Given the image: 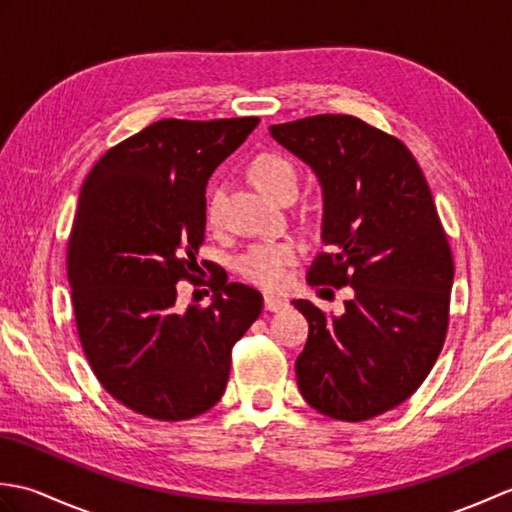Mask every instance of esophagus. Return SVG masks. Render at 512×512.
<instances>
[{
  "label": "esophagus",
  "mask_w": 512,
  "mask_h": 512,
  "mask_svg": "<svg viewBox=\"0 0 512 512\" xmlns=\"http://www.w3.org/2000/svg\"><path fill=\"white\" fill-rule=\"evenodd\" d=\"M264 306L268 312H281L288 308V299L277 295H264Z\"/></svg>",
  "instance_id": "esophagus-1"
}]
</instances>
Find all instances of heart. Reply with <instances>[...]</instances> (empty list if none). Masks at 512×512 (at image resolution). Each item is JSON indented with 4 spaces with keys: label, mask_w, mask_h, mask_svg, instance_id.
<instances>
[{
    "label": "heart",
    "mask_w": 512,
    "mask_h": 512,
    "mask_svg": "<svg viewBox=\"0 0 512 512\" xmlns=\"http://www.w3.org/2000/svg\"><path fill=\"white\" fill-rule=\"evenodd\" d=\"M248 178L255 187L266 193L268 198L279 200L281 195L295 193L297 189V169L292 162L275 154V151H262L248 162ZM222 209V191L211 193L209 206H206V220L217 224ZM303 248L295 239H281V242H264L250 246L246 253L237 259V270L250 284L264 290H284L290 284L292 268L301 257Z\"/></svg>",
    "instance_id": "obj_1"
}]
</instances>
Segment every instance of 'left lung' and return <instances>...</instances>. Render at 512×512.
<instances>
[{
    "label": "left lung",
    "mask_w": 512,
    "mask_h": 512,
    "mask_svg": "<svg viewBox=\"0 0 512 512\" xmlns=\"http://www.w3.org/2000/svg\"><path fill=\"white\" fill-rule=\"evenodd\" d=\"M323 189V250L310 286L352 288L341 317L306 299L301 396L323 416L363 422L398 407L436 365L449 330L453 255L407 145L347 114L270 125ZM332 292V290H325Z\"/></svg>",
    "instance_id": "8db88e82"
}]
</instances>
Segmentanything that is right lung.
Returning a JSON list of instances; mask_svg holds the SVG:
<instances>
[{"label": "right lung", "instance_id": "1", "mask_svg": "<svg viewBox=\"0 0 512 512\" xmlns=\"http://www.w3.org/2000/svg\"><path fill=\"white\" fill-rule=\"evenodd\" d=\"M257 116L165 118L107 149L83 182L68 242L76 332L107 394L140 416L178 422L222 398L233 345L264 297L202 281L211 306L176 308V284L198 270L206 182L257 127Z\"/></svg>", "mask_w": 512, "mask_h": 512}]
</instances>
